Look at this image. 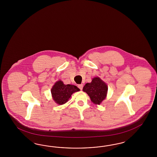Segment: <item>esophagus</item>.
I'll return each instance as SVG.
<instances>
[{"mask_svg":"<svg viewBox=\"0 0 157 157\" xmlns=\"http://www.w3.org/2000/svg\"><path fill=\"white\" fill-rule=\"evenodd\" d=\"M78 87H79V89L82 90V89H83V84H80V85H78Z\"/></svg>","mask_w":157,"mask_h":157,"instance_id":"esophagus-1","label":"esophagus"}]
</instances>
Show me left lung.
Instances as JSON below:
<instances>
[{"mask_svg": "<svg viewBox=\"0 0 157 157\" xmlns=\"http://www.w3.org/2000/svg\"><path fill=\"white\" fill-rule=\"evenodd\" d=\"M108 86L100 78L95 77L91 83H86L83 91L89 95L91 101L95 104L99 105L106 98Z\"/></svg>", "mask_w": 157, "mask_h": 157, "instance_id": "left-lung-1", "label": "left lung"}]
</instances>
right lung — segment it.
<instances>
[{"instance_id": "right-lung-1", "label": "right lung", "mask_w": 157, "mask_h": 157, "mask_svg": "<svg viewBox=\"0 0 157 157\" xmlns=\"http://www.w3.org/2000/svg\"><path fill=\"white\" fill-rule=\"evenodd\" d=\"M79 91L76 86L64 85L61 81H57L51 89V93L54 101L59 105L66 103L72 94Z\"/></svg>"}]
</instances>
